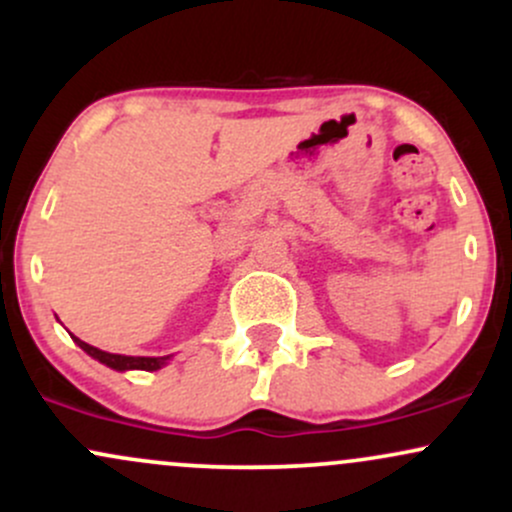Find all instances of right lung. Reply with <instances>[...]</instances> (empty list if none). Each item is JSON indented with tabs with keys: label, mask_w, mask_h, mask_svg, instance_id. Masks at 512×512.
Returning <instances> with one entry per match:
<instances>
[{
	"label": "right lung",
	"mask_w": 512,
	"mask_h": 512,
	"mask_svg": "<svg viewBox=\"0 0 512 512\" xmlns=\"http://www.w3.org/2000/svg\"><path fill=\"white\" fill-rule=\"evenodd\" d=\"M72 339L81 346V349L86 351L88 356H93V358H96V361L105 363V366L113 368V370H158V368L166 366L168 358H170V356H122V354H108V351H101V349H96V346L81 342V339L74 337V334H72Z\"/></svg>",
	"instance_id": "1"
}]
</instances>
